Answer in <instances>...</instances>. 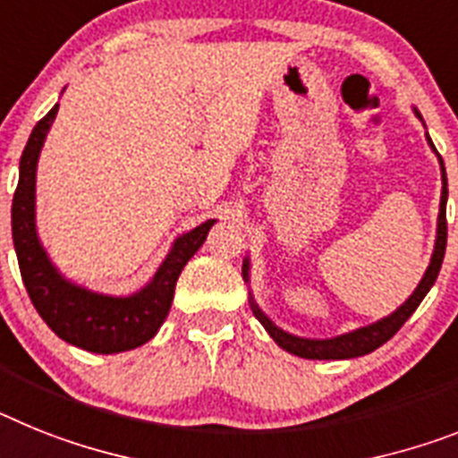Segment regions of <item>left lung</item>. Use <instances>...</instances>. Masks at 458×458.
I'll return each instance as SVG.
<instances>
[{"label":"left lung","mask_w":458,"mask_h":458,"mask_svg":"<svg viewBox=\"0 0 458 458\" xmlns=\"http://www.w3.org/2000/svg\"><path fill=\"white\" fill-rule=\"evenodd\" d=\"M414 114H417V118H421V114H419L417 109H414ZM426 140H428L431 148L436 151V146H433V141L428 134H426ZM437 160H440V170H443V195H440V214H437L436 249H433L431 265H428L426 275L421 276L419 286L414 288V293L410 295V298H407V301L403 302V305L398 307L394 314L384 317L382 321H377V324L363 326V328H356V330H352V333H344V335L330 337V340H310V337L291 335V333H286V330L276 328L270 318L260 312L259 305L253 302V298H249L256 318H259L260 324L265 326V330L270 333V337L276 342V344H279V347L286 349L288 353L301 356V359H312V360L356 359V356H366V353H370V352H375L377 347H382L384 342L391 340V337H394L395 333L401 330V326L405 324L407 318L412 317V312L419 307V302L424 301L426 293H428L433 284H436L437 272H440V267H443L445 249H447V172H445L443 157L437 156ZM242 275H244V282H249V259L244 260V265H242Z\"/></svg>","instance_id":"1"}]
</instances>
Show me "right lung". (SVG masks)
<instances>
[{
  "label": "right lung",
  "instance_id": "right-lung-1",
  "mask_svg": "<svg viewBox=\"0 0 458 458\" xmlns=\"http://www.w3.org/2000/svg\"><path fill=\"white\" fill-rule=\"evenodd\" d=\"M57 106L60 105L53 106L34 125L21 156V176L11 207V230L22 282L34 310L60 340L92 353L128 352L151 340L163 326L174 298L176 279L183 265L193 259V253L207 240L214 218L179 237L151 282L128 298L92 293L88 288L67 282L46 256L34 223L37 160L51 123L55 121Z\"/></svg>",
  "mask_w": 458,
  "mask_h": 458
}]
</instances>
